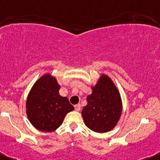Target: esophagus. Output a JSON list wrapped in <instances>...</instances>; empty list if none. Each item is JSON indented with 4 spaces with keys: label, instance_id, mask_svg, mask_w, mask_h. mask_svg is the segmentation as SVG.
I'll list each match as a JSON object with an SVG mask.
<instances>
[{
    "label": "esophagus",
    "instance_id": "1",
    "mask_svg": "<svg viewBox=\"0 0 160 160\" xmlns=\"http://www.w3.org/2000/svg\"><path fill=\"white\" fill-rule=\"evenodd\" d=\"M74 107H75V111H79L80 108H81V106H80V105H79V104L75 105H74Z\"/></svg>",
    "mask_w": 160,
    "mask_h": 160
}]
</instances>
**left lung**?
<instances>
[{
	"instance_id": "8db88e82",
	"label": "left lung",
	"mask_w": 160,
	"mask_h": 160,
	"mask_svg": "<svg viewBox=\"0 0 160 160\" xmlns=\"http://www.w3.org/2000/svg\"><path fill=\"white\" fill-rule=\"evenodd\" d=\"M88 104L82 115L85 124L95 132H107L115 128L122 112V102L119 91L112 80L102 74L95 85L91 87Z\"/></svg>"
}]
</instances>
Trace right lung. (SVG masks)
Returning <instances> with one entry per match:
<instances>
[{
    "instance_id": "obj_1",
    "label": "right lung",
    "mask_w": 160,
    "mask_h": 160,
    "mask_svg": "<svg viewBox=\"0 0 160 160\" xmlns=\"http://www.w3.org/2000/svg\"><path fill=\"white\" fill-rule=\"evenodd\" d=\"M60 88L55 77L46 73L36 81L28 95V118L39 131H55L62 124L67 113L74 110L68 98L60 95Z\"/></svg>"
}]
</instances>
